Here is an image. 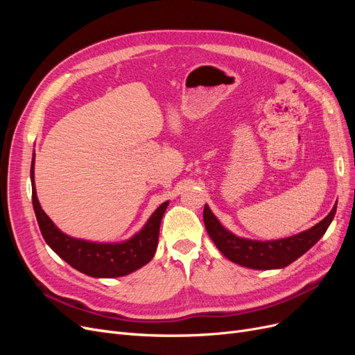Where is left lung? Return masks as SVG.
Instances as JSON below:
<instances>
[{"label": "left lung", "instance_id": "1", "mask_svg": "<svg viewBox=\"0 0 355 355\" xmlns=\"http://www.w3.org/2000/svg\"><path fill=\"white\" fill-rule=\"evenodd\" d=\"M336 213V204L327 216L304 232L287 239L272 241H256L241 239L228 231L211 213L210 207L204 206L202 219L213 243L230 261L252 270H278L295 262L297 257L313 247L331 223Z\"/></svg>", "mask_w": 355, "mask_h": 355}]
</instances>
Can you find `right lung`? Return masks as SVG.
<instances>
[{"label": "right lung", "instance_id": "obj_1", "mask_svg": "<svg viewBox=\"0 0 355 355\" xmlns=\"http://www.w3.org/2000/svg\"><path fill=\"white\" fill-rule=\"evenodd\" d=\"M34 158L35 154L32 155L31 163V184L37 222L46 243L63 261L77 271L90 277L114 278L130 274L153 259L158 244L161 219H163L168 201L161 204L148 219L145 227L125 241L96 243L73 239L62 232L40 206L34 182Z\"/></svg>", "mask_w": 355, "mask_h": 355}]
</instances>
